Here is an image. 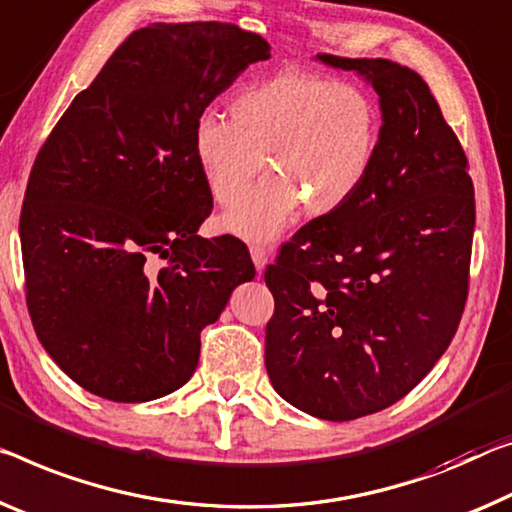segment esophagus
<instances>
[{"instance_id": "esophagus-1", "label": "esophagus", "mask_w": 512, "mask_h": 512, "mask_svg": "<svg viewBox=\"0 0 512 512\" xmlns=\"http://www.w3.org/2000/svg\"><path fill=\"white\" fill-rule=\"evenodd\" d=\"M249 254H251V261H254V265H256V270L263 272L267 265V249L263 245H251Z\"/></svg>"}]
</instances>
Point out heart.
<instances>
[{
    "mask_svg": "<svg viewBox=\"0 0 512 512\" xmlns=\"http://www.w3.org/2000/svg\"><path fill=\"white\" fill-rule=\"evenodd\" d=\"M231 121L215 112L194 123V160L212 199L229 203L262 166L273 174L235 197L222 229L245 240L277 235L297 208L311 215L343 208L371 176L382 119L355 84L283 70L231 100Z\"/></svg>",
    "mask_w": 512,
    "mask_h": 512,
    "instance_id": "heart-1",
    "label": "heart"
}]
</instances>
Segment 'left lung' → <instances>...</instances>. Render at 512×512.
Listing matches in <instances>:
<instances>
[{
  "mask_svg": "<svg viewBox=\"0 0 512 512\" xmlns=\"http://www.w3.org/2000/svg\"><path fill=\"white\" fill-rule=\"evenodd\" d=\"M380 96L371 176L265 270L274 316L265 368L274 391L327 421L407 396L458 329L469 286L474 183L428 84L387 59L318 54Z\"/></svg>",
  "mask_w": 512,
  "mask_h": 512,
  "instance_id": "left-lung-1",
  "label": "left lung"
}]
</instances>
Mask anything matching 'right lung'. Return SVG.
<instances>
[{
    "instance_id": "add662e5",
    "label": "right lung",
    "mask_w": 512,
    "mask_h": 512,
    "mask_svg": "<svg viewBox=\"0 0 512 512\" xmlns=\"http://www.w3.org/2000/svg\"><path fill=\"white\" fill-rule=\"evenodd\" d=\"M265 38L229 22L144 27L77 93L31 169L20 215L27 306L70 380L146 403L190 380L201 329L254 279L240 240L201 238L212 194L194 123Z\"/></svg>"
}]
</instances>
